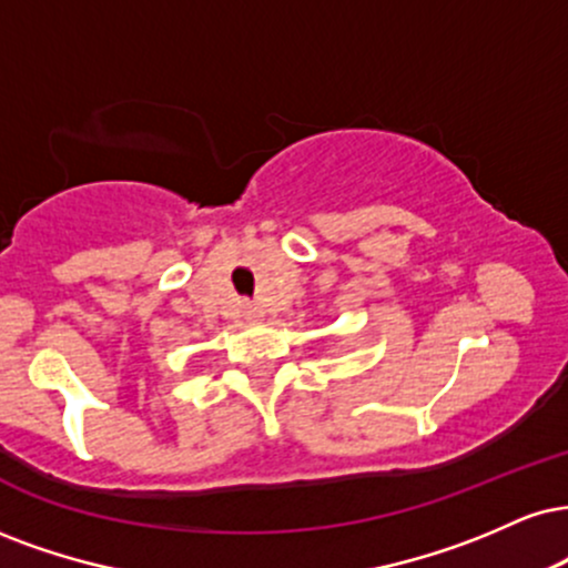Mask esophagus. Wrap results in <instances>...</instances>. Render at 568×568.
Instances as JSON below:
<instances>
[{"label":"esophagus","mask_w":568,"mask_h":568,"mask_svg":"<svg viewBox=\"0 0 568 568\" xmlns=\"http://www.w3.org/2000/svg\"><path fill=\"white\" fill-rule=\"evenodd\" d=\"M243 317L245 320H258L262 317V310L256 304H243Z\"/></svg>","instance_id":"1"}]
</instances>
